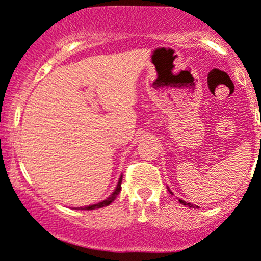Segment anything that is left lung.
Returning a JSON list of instances; mask_svg holds the SVG:
<instances>
[{
    "label": "left lung",
    "mask_w": 261,
    "mask_h": 261,
    "mask_svg": "<svg viewBox=\"0 0 261 261\" xmlns=\"http://www.w3.org/2000/svg\"><path fill=\"white\" fill-rule=\"evenodd\" d=\"M170 193H171V192H170ZM171 194H172V193H171ZM179 202L181 203V204H184V205H188V207H189V208H193V207H194V205H193L192 203H187V202H184V200H181V199H179Z\"/></svg>",
    "instance_id": "1"
}]
</instances>
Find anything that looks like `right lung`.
Returning <instances> with one entry per match:
<instances>
[{
	"label": "right lung",
	"instance_id": "1",
	"mask_svg": "<svg viewBox=\"0 0 261 261\" xmlns=\"http://www.w3.org/2000/svg\"><path fill=\"white\" fill-rule=\"evenodd\" d=\"M122 179H123V175H120V179L119 181H118L117 184V188H115L114 192L112 193V194L109 195V197L107 198L105 200H102V202L97 203V204H92V205H87V207H80V210H85V211H91V210H96V208H102V207H107V205H109L110 203L114 202V199L117 198V195L119 194V192L122 190Z\"/></svg>",
	"mask_w": 261,
	"mask_h": 261
}]
</instances>
